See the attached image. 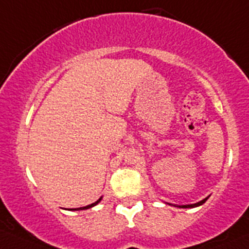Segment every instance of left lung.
<instances>
[{
    "label": "left lung",
    "mask_w": 249,
    "mask_h": 249,
    "mask_svg": "<svg viewBox=\"0 0 249 249\" xmlns=\"http://www.w3.org/2000/svg\"><path fill=\"white\" fill-rule=\"evenodd\" d=\"M208 200V198H205V199H203V200H200L199 203H196V204H191V205H181V206H179V208H182V209H186V208H196V206H199V205H201V204H204L205 203V201Z\"/></svg>",
    "instance_id": "1"
}]
</instances>
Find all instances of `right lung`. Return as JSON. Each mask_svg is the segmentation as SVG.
<instances>
[{"label": "right lung", "instance_id": "right-lung-1", "mask_svg": "<svg viewBox=\"0 0 249 249\" xmlns=\"http://www.w3.org/2000/svg\"><path fill=\"white\" fill-rule=\"evenodd\" d=\"M101 200V198H99L98 200L95 201V203H93V204H90V205H87V206H85V208H80V209H71V210H86V209H89V208H93L94 205H96V204L99 203V201Z\"/></svg>", "mask_w": 249, "mask_h": 249}]
</instances>
